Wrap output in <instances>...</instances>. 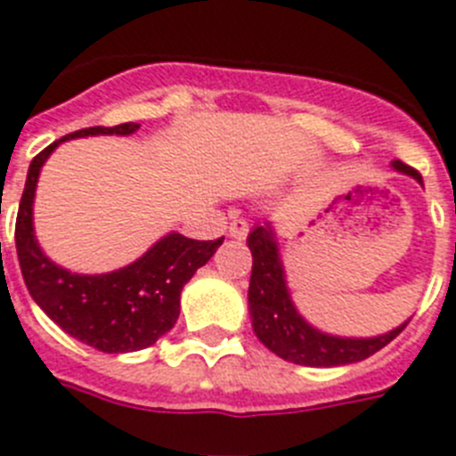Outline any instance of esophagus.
I'll list each match as a JSON object with an SVG mask.
<instances>
[{
  "label": "esophagus",
  "mask_w": 456,
  "mask_h": 456,
  "mask_svg": "<svg viewBox=\"0 0 456 456\" xmlns=\"http://www.w3.org/2000/svg\"><path fill=\"white\" fill-rule=\"evenodd\" d=\"M228 235L232 240H244L248 235V224L244 219H240V216H232L231 225H228Z\"/></svg>",
  "instance_id": "esophagus-1"
}]
</instances>
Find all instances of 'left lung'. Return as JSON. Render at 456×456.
Returning <instances> with one entry per match:
<instances>
[{"mask_svg":"<svg viewBox=\"0 0 456 456\" xmlns=\"http://www.w3.org/2000/svg\"><path fill=\"white\" fill-rule=\"evenodd\" d=\"M396 173L411 175L419 180V175L406 163L392 161ZM247 244L254 256L251 281H248V316L251 328L260 344L270 348L281 360L302 364V367H341L353 362L367 360L369 355L379 353L383 346L390 344L396 334L408 325L402 322L399 328L379 337H337L314 328L295 306L290 290H288L286 270L279 254L274 225L265 221L256 224L247 237Z\"/></svg>","mask_w":456,"mask_h":456,"instance_id":"8db88e82","label":"left lung"}]
</instances>
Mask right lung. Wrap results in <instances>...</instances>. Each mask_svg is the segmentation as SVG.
I'll use <instances>...</instances> for the list:
<instances>
[{"mask_svg": "<svg viewBox=\"0 0 456 456\" xmlns=\"http://www.w3.org/2000/svg\"><path fill=\"white\" fill-rule=\"evenodd\" d=\"M138 128L135 122L110 128L92 126L54 140L29 163L15 221V248L34 302L66 334L101 353H134L170 332L180 318L182 288L224 244V237L198 242L180 232H168L131 265L103 274H77L43 254L34 232V196L43 163L66 140L131 135Z\"/></svg>", "mask_w": 456, "mask_h": 456, "instance_id": "obj_1", "label": "right lung"}]
</instances>
